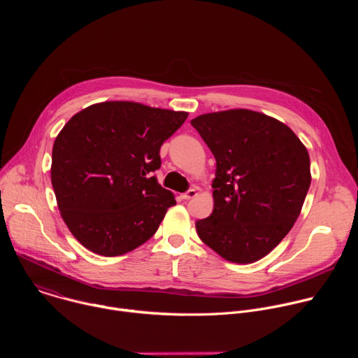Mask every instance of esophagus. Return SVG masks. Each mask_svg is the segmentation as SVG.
I'll list each match as a JSON object with an SVG mask.
<instances>
[{
    "mask_svg": "<svg viewBox=\"0 0 358 358\" xmlns=\"http://www.w3.org/2000/svg\"><path fill=\"white\" fill-rule=\"evenodd\" d=\"M195 195H196V189L191 188V189L185 191V192L181 195V198H182V199H191V198H194Z\"/></svg>",
    "mask_w": 358,
    "mask_h": 358,
    "instance_id": "34e87169",
    "label": "esophagus"
}]
</instances>
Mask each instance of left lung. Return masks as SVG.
Wrapping results in <instances>:
<instances>
[{"label":"left lung","instance_id":"8db88e82","mask_svg":"<svg viewBox=\"0 0 358 358\" xmlns=\"http://www.w3.org/2000/svg\"><path fill=\"white\" fill-rule=\"evenodd\" d=\"M215 157L214 210L195 222L201 241L235 264L268 255L292 229L310 187L309 152L266 115L236 109L191 120Z\"/></svg>","mask_w":358,"mask_h":358}]
</instances>
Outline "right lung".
Here are the masks:
<instances>
[{
	"label": "right lung",
	"mask_w": 358,
	"mask_h": 358,
	"mask_svg": "<svg viewBox=\"0 0 358 358\" xmlns=\"http://www.w3.org/2000/svg\"><path fill=\"white\" fill-rule=\"evenodd\" d=\"M188 113L105 101L76 113L52 148L50 180L72 235L89 250L119 257L148 241L176 206L155 171L160 148Z\"/></svg>",
	"instance_id": "1"
}]
</instances>
